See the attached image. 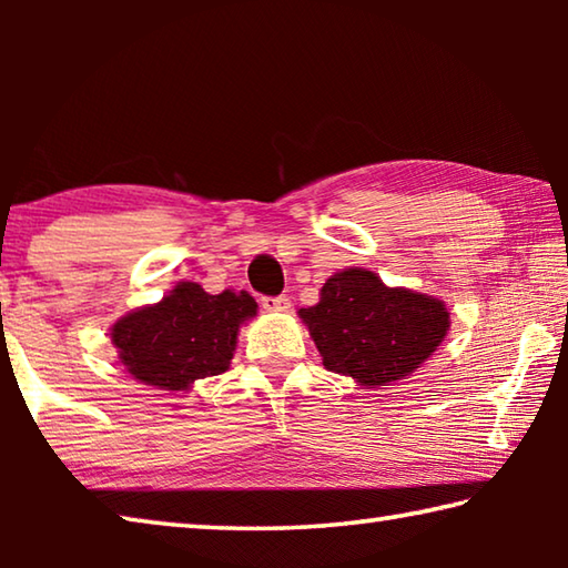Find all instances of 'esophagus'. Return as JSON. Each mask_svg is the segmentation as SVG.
I'll return each mask as SVG.
<instances>
[{
    "label": "esophagus",
    "mask_w": 568,
    "mask_h": 568,
    "mask_svg": "<svg viewBox=\"0 0 568 568\" xmlns=\"http://www.w3.org/2000/svg\"><path fill=\"white\" fill-rule=\"evenodd\" d=\"M261 305L265 307V311H285V307L291 305V303H287V297H285V295H275V297L265 295L263 301H261Z\"/></svg>",
    "instance_id": "34e87169"
}]
</instances>
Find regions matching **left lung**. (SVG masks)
Returning <instances> with one entry per match:
<instances>
[{
	"mask_svg": "<svg viewBox=\"0 0 568 568\" xmlns=\"http://www.w3.org/2000/svg\"><path fill=\"white\" fill-rule=\"evenodd\" d=\"M301 318L325 368L373 388L420 368L448 331L444 303L383 285L376 273L363 267L328 277L321 303L303 307Z\"/></svg>",
	"mask_w": 568,
	"mask_h": 568,
	"instance_id": "left-lung-1",
	"label": "left lung"
}]
</instances>
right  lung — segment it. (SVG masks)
Masks as SVG:
<instances>
[{"instance_id": "1", "label": "right lung", "mask_w": 568, "mask_h": 568, "mask_svg": "<svg viewBox=\"0 0 568 568\" xmlns=\"http://www.w3.org/2000/svg\"><path fill=\"white\" fill-rule=\"evenodd\" d=\"M255 311L257 303L245 291L210 295L197 283H180L158 305L114 323L112 343L140 383L185 390L190 383L227 371L240 323Z\"/></svg>"}]
</instances>
